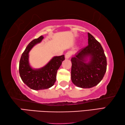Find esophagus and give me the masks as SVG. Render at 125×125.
Returning a JSON list of instances; mask_svg holds the SVG:
<instances>
[{
  "mask_svg": "<svg viewBox=\"0 0 125 125\" xmlns=\"http://www.w3.org/2000/svg\"><path fill=\"white\" fill-rule=\"evenodd\" d=\"M72 52H67L66 53H65V58L66 59H68L71 57V56H72Z\"/></svg>",
  "mask_w": 125,
  "mask_h": 125,
  "instance_id": "1",
  "label": "esophagus"
}]
</instances>
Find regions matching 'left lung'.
I'll return each instance as SVG.
<instances>
[{"label": "left lung", "instance_id": "obj_1", "mask_svg": "<svg viewBox=\"0 0 125 125\" xmlns=\"http://www.w3.org/2000/svg\"><path fill=\"white\" fill-rule=\"evenodd\" d=\"M88 35V45L71 59L72 81L82 88L98 85L106 71V58L102 46L90 33Z\"/></svg>", "mask_w": 125, "mask_h": 125}]
</instances>
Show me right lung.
Returning <instances> with one entry per match:
<instances>
[{"instance_id":"obj_1","label":"right lung","mask_w":125,"mask_h":125,"mask_svg":"<svg viewBox=\"0 0 125 125\" xmlns=\"http://www.w3.org/2000/svg\"><path fill=\"white\" fill-rule=\"evenodd\" d=\"M43 39L41 36L30 42L22 53L19 62V73L22 82L31 89H46L54 85L58 69L65 60L64 55L54 56L45 66L39 69H33L29 64V53L35 45Z\"/></svg>"}]
</instances>
